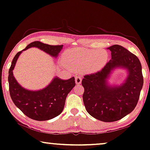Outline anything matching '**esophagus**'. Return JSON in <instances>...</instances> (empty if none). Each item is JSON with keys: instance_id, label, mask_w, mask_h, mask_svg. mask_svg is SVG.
Masks as SVG:
<instances>
[{"instance_id": "1", "label": "esophagus", "mask_w": 150, "mask_h": 150, "mask_svg": "<svg viewBox=\"0 0 150 150\" xmlns=\"http://www.w3.org/2000/svg\"><path fill=\"white\" fill-rule=\"evenodd\" d=\"M75 82L76 85H80L82 82V78L81 76H76Z\"/></svg>"}]
</instances>
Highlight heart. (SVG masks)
Here are the masks:
<instances>
[{
    "label": "heart",
    "mask_w": 150,
    "mask_h": 150,
    "mask_svg": "<svg viewBox=\"0 0 150 150\" xmlns=\"http://www.w3.org/2000/svg\"><path fill=\"white\" fill-rule=\"evenodd\" d=\"M108 54L104 50L77 48L67 50L63 61L74 70L83 69L87 73H93L103 68L107 63Z\"/></svg>",
    "instance_id": "heart-1"
}]
</instances>
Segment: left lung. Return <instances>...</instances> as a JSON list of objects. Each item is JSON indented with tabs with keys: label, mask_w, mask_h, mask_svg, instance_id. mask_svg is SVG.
<instances>
[{
	"label": "left lung",
	"mask_w": 150,
	"mask_h": 150,
	"mask_svg": "<svg viewBox=\"0 0 150 150\" xmlns=\"http://www.w3.org/2000/svg\"><path fill=\"white\" fill-rule=\"evenodd\" d=\"M111 59L100 71L85 75L82 80L85 91L83 99L90 115L104 122H115L130 113L136 107L143 85L142 67L136 55L122 46L107 48ZM117 69L127 71L126 79L120 85L108 83Z\"/></svg>",
	"instance_id": "obj_1"
}]
</instances>
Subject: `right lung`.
<instances>
[{
	"label": "right lung",
	"mask_w": 150,
	"mask_h": 150,
	"mask_svg": "<svg viewBox=\"0 0 150 150\" xmlns=\"http://www.w3.org/2000/svg\"><path fill=\"white\" fill-rule=\"evenodd\" d=\"M40 42L30 43L14 57L9 70V93L12 101L23 113L32 120L46 121L59 115L64 108L67 96L76 85L74 77L63 80L55 76L50 84L42 89L33 91L22 87L14 77L13 70L18 57L24 50L38 48L54 58H57L63 48Z\"/></svg>",
	"instance_id": "right-lung-1"
}]
</instances>
